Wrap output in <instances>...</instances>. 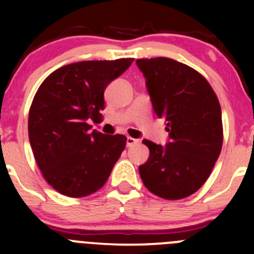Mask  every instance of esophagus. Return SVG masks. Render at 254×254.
<instances>
[{
	"label": "esophagus",
	"instance_id": "obj_1",
	"mask_svg": "<svg viewBox=\"0 0 254 254\" xmlns=\"http://www.w3.org/2000/svg\"><path fill=\"white\" fill-rule=\"evenodd\" d=\"M137 143H139V140L134 139V137H130V136L127 137V147H131V146L137 145Z\"/></svg>",
	"mask_w": 254,
	"mask_h": 254
}]
</instances>
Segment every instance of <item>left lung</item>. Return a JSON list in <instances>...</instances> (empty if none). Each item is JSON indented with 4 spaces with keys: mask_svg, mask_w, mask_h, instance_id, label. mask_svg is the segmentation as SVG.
<instances>
[{
    "mask_svg": "<svg viewBox=\"0 0 254 254\" xmlns=\"http://www.w3.org/2000/svg\"><path fill=\"white\" fill-rule=\"evenodd\" d=\"M136 65L170 136L166 146L143 140L150 156L139 167L140 177L160 198H187L205 183L221 152L219 99L203 75L173 59H139Z\"/></svg>",
    "mask_w": 254,
    "mask_h": 254,
    "instance_id": "left-lung-1",
    "label": "left lung"
}]
</instances>
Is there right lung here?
<instances>
[{
    "instance_id": "1",
    "label": "right lung",
    "mask_w": 254,
    "mask_h": 254,
    "mask_svg": "<svg viewBox=\"0 0 254 254\" xmlns=\"http://www.w3.org/2000/svg\"><path fill=\"white\" fill-rule=\"evenodd\" d=\"M134 59L81 61L54 71L35 93L28 132L45 181L60 194L82 198L106 184L127 145L124 135L93 130L104 109V91Z\"/></svg>"
}]
</instances>
